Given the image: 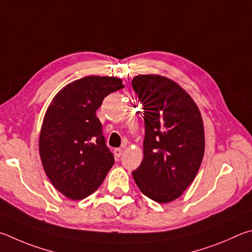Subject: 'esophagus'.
<instances>
[{
	"instance_id": "1",
	"label": "esophagus",
	"mask_w": 252,
	"mask_h": 252,
	"mask_svg": "<svg viewBox=\"0 0 252 252\" xmlns=\"http://www.w3.org/2000/svg\"><path fill=\"white\" fill-rule=\"evenodd\" d=\"M123 155V149L122 148H115L114 149V156L116 158H119Z\"/></svg>"
}]
</instances>
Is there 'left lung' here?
<instances>
[{
	"instance_id": "1",
	"label": "left lung",
	"mask_w": 252,
	"mask_h": 252,
	"mask_svg": "<svg viewBox=\"0 0 252 252\" xmlns=\"http://www.w3.org/2000/svg\"><path fill=\"white\" fill-rule=\"evenodd\" d=\"M133 87L144 105V159L133 177L159 204L177 199L195 179L205 154L204 122L195 101L173 79L137 75Z\"/></svg>"
}]
</instances>
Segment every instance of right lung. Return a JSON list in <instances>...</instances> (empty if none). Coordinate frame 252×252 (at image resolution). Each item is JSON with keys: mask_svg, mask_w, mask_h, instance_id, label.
Here are the masks:
<instances>
[{"mask_svg": "<svg viewBox=\"0 0 252 252\" xmlns=\"http://www.w3.org/2000/svg\"><path fill=\"white\" fill-rule=\"evenodd\" d=\"M123 87L122 78L91 75L67 84L48 105L39 157L53 186L69 199L90 196L114 165L96 110L106 96Z\"/></svg>", "mask_w": 252, "mask_h": 252, "instance_id": "1", "label": "right lung"}]
</instances>
